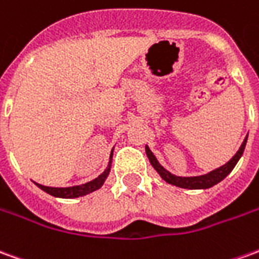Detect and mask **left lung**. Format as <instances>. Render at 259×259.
Masks as SVG:
<instances>
[{
	"label": "left lung",
	"instance_id": "1",
	"mask_svg": "<svg viewBox=\"0 0 259 259\" xmlns=\"http://www.w3.org/2000/svg\"><path fill=\"white\" fill-rule=\"evenodd\" d=\"M245 143H247V137L245 140L241 144V147L238 148L237 154L231 158L227 164H224L218 169L211 171V172L206 174V175H200V177H177V175H172L171 172H168L167 169L161 167L158 164V161L154 157V154L151 153V150L148 147H146V153H147V157L151 165L157 169V172L160 174L161 178L171 184V185L180 186V188H186V189H206V188H210V186L216 185L218 182H220L222 180H224L229 174L231 172V169L236 167V164L240 160V157L243 155L244 148H245Z\"/></svg>",
	"mask_w": 259,
	"mask_h": 259
}]
</instances>
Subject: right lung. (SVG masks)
Segmentation results:
<instances>
[{
  "mask_svg": "<svg viewBox=\"0 0 259 259\" xmlns=\"http://www.w3.org/2000/svg\"><path fill=\"white\" fill-rule=\"evenodd\" d=\"M111 171V167L106 168V171L104 174H101L98 178H95L91 182H87V184H82V185L78 186H70V188H50V186H43L40 184H36V185L40 188L41 191L48 192L49 195L52 196H56V198H79V196H84L87 193L94 192L99 189L101 186L104 185L105 180L108 177V174Z\"/></svg>",
  "mask_w": 259,
  "mask_h": 259,
  "instance_id": "1",
  "label": "right lung"
}]
</instances>
